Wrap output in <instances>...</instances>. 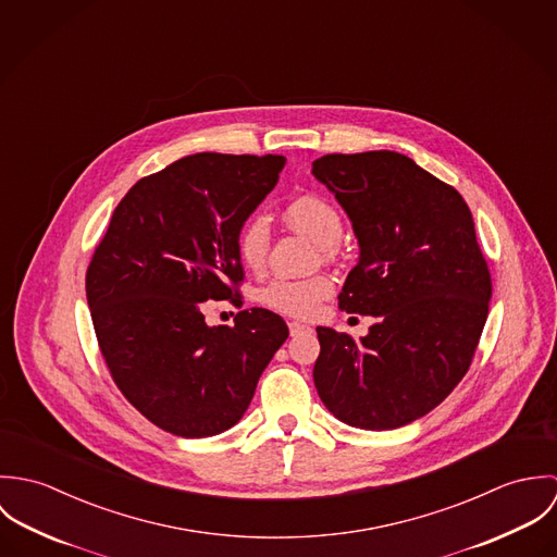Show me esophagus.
<instances>
[{
  "label": "esophagus",
  "instance_id": "esophagus-1",
  "mask_svg": "<svg viewBox=\"0 0 557 557\" xmlns=\"http://www.w3.org/2000/svg\"><path fill=\"white\" fill-rule=\"evenodd\" d=\"M309 330H311V327L305 325V323H300V321H292V323H289V334H292V336H298V334L309 332Z\"/></svg>",
  "mask_w": 557,
  "mask_h": 557
}]
</instances>
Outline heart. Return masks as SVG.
Instances as JSON below:
<instances>
[{"mask_svg":"<svg viewBox=\"0 0 557 557\" xmlns=\"http://www.w3.org/2000/svg\"><path fill=\"white\" fill-rule=\"evenodd\" d=\"M287 223L307 234L309 238L330 252L343 238V219L338 210L319 195H302L287 203ZM270 250V221L263 214H252L238 232L239 259L246 268L259 270L265 263ZM332 292L327 276L311 278H276L259 292V300L283 315L309 318L318 311L319 302Z\"/></svg>","mask_w":557,"mask_h":557,"instance_id":"obj_1","label":"heart"}]
</instances>
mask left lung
<instances>
[{
	"instance_id": "left-lung-1",
	"label": "left lung",
	"mask_w": 557,
	"mask_h": 557,
	"mask_svg": "<svg viewBox=\"0 0 557 557\" xmlns=\"http://www.w3.org/2000/svg\"><path fill=\"white\" fill-rule=\"evenodd\" d=\"M313 175L360 244L338 307L377 318L360 341L318 327L315 388L345 424L397 429L437 407L472 364L491 300L472 212L398 152L325 154Z\"/></svg>"
}]
</instances>
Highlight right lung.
Listing matches in <instances>:
<instances>
[{
    "mask_svg": "<svg viewBox=\"0 0 557 557\" xmlns=\"http://www.w3.org/2000/svg\"><path fill=\"white\" fill-rule=\"evenodd\" d=\"M283 166L272 154L175 160L124 195L91 255L85 294L100 354L120 393L166 433L232 429L289 336L272 311L208 325L201 305L242 307L239 227Z\"/></svg>",
    "mask_w": 557,
    "mask_h": 557,
    "instance_id": "add662e5",
    "label": "right lung"
}]
</instances>
